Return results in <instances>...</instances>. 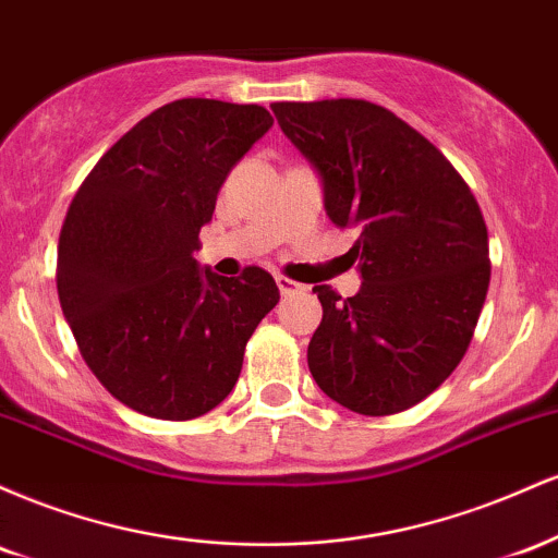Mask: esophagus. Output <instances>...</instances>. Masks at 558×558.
<instances>
[{
  "label": "esophagus",
  "instance_id": "34e87169",
  "mask_svg": "<svg viewBox=\"0 0 558 558\" xmlns=\"http://www.w3.org/2000/svg\"><path fill=\"white\" fill-rule=\"evenodd\" d=\"M275 283H278V288H280V293H293V291H299V288H304L301 283H296V280H291V278H286V275H275Z\"/></svg>",
  "mask_w": 558,
  "mask_h": 558
}]
</instances>
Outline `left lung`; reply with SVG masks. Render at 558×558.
<instances>
[{"label":"left lung","mask_w":558,"mask_h":558,"mask_svg":"<svg viewBox=\"0 0 558 558\" xmlns=\"http://www.w3.org/2000/svg\"><path fill=\"white\" fill-rule=\"evenodd\" d=\"M278 125L323 178L362 288L315 286L323 323L306 351L332 401L367 417L414 407L457 369L490 283L488 228L470 185L412 125L364 99L275 101Z\"/></svg>","instance_id":"1"}]
</instances>
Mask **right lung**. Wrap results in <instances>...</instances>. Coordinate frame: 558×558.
<instances>
[{
	"mask_svg": "<svg viewBox=\"0 0 558 558\" xmlns=\"http://www.w3.org/2000/svg\"><path fill=\"white\" fill-rule=\"evenodd\" d=\"M270 125L259 105L170 101L110 146L70 202L62 315L96 380L133 412L183 422L215 409L278 304L262 267L220 278L194 259L220 185Z\"/></svg>",
	"mask_w": 558,
	"mask_h": 558,
	"instance_id": "obj_1",
	"label": "right lung"
}]
</instances>
